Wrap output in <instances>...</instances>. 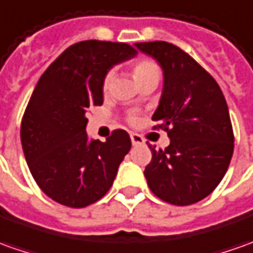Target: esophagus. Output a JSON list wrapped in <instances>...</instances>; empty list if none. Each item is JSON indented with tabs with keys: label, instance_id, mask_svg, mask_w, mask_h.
I'll return each instance as SVG.
<instances>
[{
	"label": "esophagus",
	"instance_id": "obj_1",
	"mask_svg": "<svg viewBox=\"0 0 253 253\" xmlns=\"http://www.w3.org/2000/svg\"><path fill=\"white\" fill-rule=\"evenodd\" d=\"M130 138H131V142H133V145H141V144H144V138L141 137L140 134L131 133V134H130Z\"/></svg>",
	"mask_w": 253,
	"mask_h": 253
}]
</instances>
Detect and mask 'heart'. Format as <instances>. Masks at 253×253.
Listing matches in <instances>:
<instances>
[{"label": "heart", "instance_id": "obj_1", "mask_svg": "<svg viewBox=\"0 0 253 253\" xmlns=\"http://www.w3.org/2000/svg\"><path fill=\"white\" fill-rule=\"evenodd\" d=\"M133 73L134 77H135V80L140 83L141 80H144L145 77L151 76V75H154V73H159V69L156 66L155 62L148 61V59H142V61H138L135 65H134L133 68ZM112 77H113V72H108L106 73V76L104 77V90H108V87L111 85V82H112Z\"/></svg>", "mask_w": 253, "mask_h": 253}]
</instances>
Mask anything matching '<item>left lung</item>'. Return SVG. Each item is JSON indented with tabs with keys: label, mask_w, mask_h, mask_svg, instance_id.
I'll return each instance as SVG.
<instances>
[{
	"label": "left lung",
	"mask_w": 253,
	"mask_h": 253,
	"mask_svg": "<svg viewBox=\"0 0 253 253\" xmlns=\"http://www.w3.org/2000/svg\"><path fill=\"white\" fill-rule=\"evenodd\" d=\"M163 70V90L152 120L168 131L169 147L148 145V187L171 205L199 202L219 185L234 151L227 102L219 84L190 55L166 41L135 42Z\"/></svg>",
	"instance_id": "left-lung-1"
}]
</instances>
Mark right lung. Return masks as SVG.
<instances>
[{
    "label": "right lung",
    "mask_w": 253,
    "mask_h": 253,
    "mask_svg": "<svg viewBox=\"0 0 253 253\" xmlns=\"http://www.w3.org/2000/svg\"><path fill=\"white\" fill-rule=\"evenodd\" d=\"M137 49L126 42L87 40L65 49L42 73L27 104L20 140L36 183L55 202L84 208L112 187L131 148L130 135L115 130L105 142L90 140L85 115L104 102V77Z\"/></svg>",
    "instance_id": "right-lung-1"
}]
</instances>
